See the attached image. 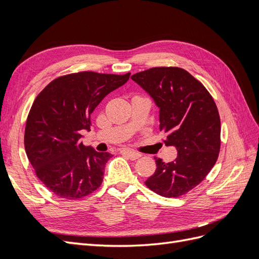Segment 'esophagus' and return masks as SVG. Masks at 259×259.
Instances as JSON below:
<instances>
[{"mask_svg": "<svg viewBox=\"0 0 259 259\" xmlns=\"http://www.w3.org/2000/svg\"><path fill=\"white\" fill-rule=\"evenodd\" d=\"M121 154H123V155H126L128 159H131V160H137V159H139L140 156H142V154L140 153H138V152H135V151H132V150H121Z\"/></svg>", "mask_w": 259, "mask_h": 259, "instance_id": "obj_1", "label": "esophagus"}]
</instances>
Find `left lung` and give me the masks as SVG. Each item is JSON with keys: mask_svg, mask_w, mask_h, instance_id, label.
<instances>
[{"mask_svg": "<svg viewBox=\"0 0 259 259\" xmlns=\"http://www.w3.org/2000/svg\"><path fill=\"white\" fill-rule=\"evenodd\" d=\"M160 109V131L177 158L164 163L145 184L162 197L177 198L206 177L221 149V119L213 97L200 81L177 67H155L132 75Z\"/></svg>", "mask_w": 259, "mask_h": 259, "instance_id": "8db88e82", "label": "left lung"}]
</instances>
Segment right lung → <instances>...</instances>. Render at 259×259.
I'll use <instances>...</instances> for the list:
<instances>
[{
	"mask_svg": "<svg viewBox=\"0 0 259 259\" xmlns=\"http://www.w3.org/2000/svg\"><path fill=\"white\" fill-rule=\"evenodd\" d=\"M130 75L67 74L52 81L36 96L26 123L25 149L37 178L57 197L81 199L103 183L112 154L84 146L81 132L91 131L93 111Z\"/></svg>",
	"mask_w": 259,
	"mask_h": 259,
	"instance_id": "obj_1",
	"label": "right lung"
}]
</instances>
